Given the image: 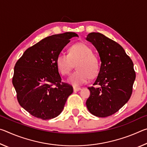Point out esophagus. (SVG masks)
Instances as JSON below:
<instances>
[{
  "instance_id": "obj_1",
  "label": "esophagus",
  "mask_w": 147,
  "mask_h": 147,
  "mask_svg": "<svg viewBox=\"0 0 147 147\" xmlns=\"http://www.w3.org/2000/svg\"><path fill=\"white\" fill-rule=\"evenodd\" d=\"M81 89H81L80 88H76V87H74V88H73V90H74V92L80 91Z\"/></svg>"
}]
</instances>
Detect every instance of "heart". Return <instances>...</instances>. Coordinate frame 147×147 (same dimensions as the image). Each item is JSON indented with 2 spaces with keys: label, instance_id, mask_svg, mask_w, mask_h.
Returning a JSON list of instances; mask_svg holds the SVG:
<instances>
[{
  "label": "heart",
  "instance_id": "heart-1",
  "mask_svg": "<svg viewBox=\"0 0 147 147\" xmlns=\"http://www.w3.org/2000/svg\"><path fill=\"white\" fill-rule=\"evenodd\" d=\"M93 53V49L88 45L78 43L69 49L68 54L60 53L57 56V67L63 76L69 75L76 64V70L69 78V83L78 86L86 83L89 77L97 75L100 61Z\"/></svg>",
  "mask_w": 147,
  "mask_h": 147
}]
</instances>
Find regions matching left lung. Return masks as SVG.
<instances>
[{
  "label": "left lung",
  "mask_w": 147,
  "mask_h": 147,
  "mask_svg": "<svg viewBox=\"0 0 147 147\" xmlns=\"http://www.w3.org/2000/svg\"><path fill=\"white\" fill-rule=\"evenodd\" d=\"M86 40L97 50L101 65L94 85L89 87L90 96L86 101L89 112L98 117L113 115L130 99L136 79L134 63L117 42L98 32H91Z\"/></svg>",
  "instance_id": "1"
}]
</instances>
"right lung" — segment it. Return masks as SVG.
<instances>
[{"label": "right lung", "instance_id": "1", "mask_svg": "<svg viewBox=\"0 0 147 147\" xmlns=\"http://www.w3.org/2000/svg\"><path fill=\"white\" fill-rule=\"evenodd\" d=\"M78 36L65 32L47 37L26 49L17 61L12 83L20 106L32 115L49 120L63 111L73 89L61 82L56 58L70 39Z\"/></svg>", "mask_w": 147, "mask_h": 147}]
</instances>
